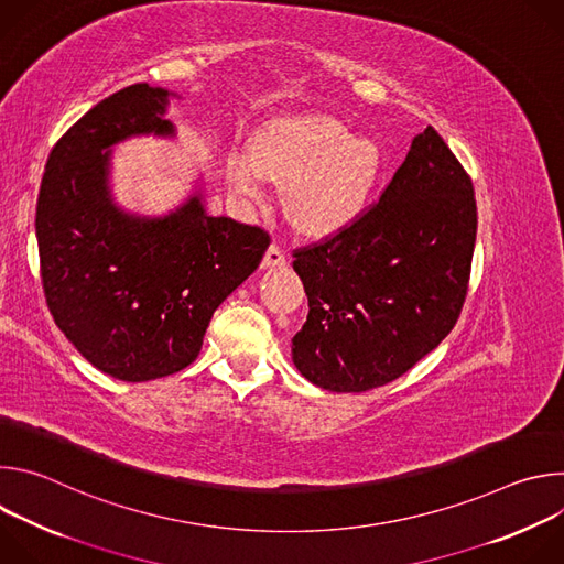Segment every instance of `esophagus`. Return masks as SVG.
Wrapping results in <instances>:
<instances>
[{"mask_svg": "<svg viewBox=\"0 0 564 564\" xmlns=\"http://www.w3.org/2000/svg\"><path fill=\"white\" fill-rule=\"evenodd\" d=\"M285 254H283V250L279 248V246H270L268 248V252H265V257H263V261H261V265L265 268V270H270V268H281V265H285Z\"/></svg>", "mask_w": 564, "mask_h": 564, "instance_id": "esophagus-1", "label": "esophagus"}]
</instances>
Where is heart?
<instances>
[{
	"label": "heart",
	"mask_w": 564,
	"mask_h": 564,
	"mask_svg": "<svg viewBox=\"0 0 564 564\" xmlns=\"http://www.w3.org/2000/svg\"><path fill=\"white\" fill-rule=\"evenodd\" d=\"M227 181L243 198H257L263 176L283 183V207L307 234L350 227L375 192L381 153L370 138H355L337 118L310 113L265 127L250 155H227Z\"/></svg>",
	"instance_id": "b5f03b06"
}]
</instances>
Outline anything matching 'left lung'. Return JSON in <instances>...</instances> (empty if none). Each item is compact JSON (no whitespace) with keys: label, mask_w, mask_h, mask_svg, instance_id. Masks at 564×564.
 <instances>
[{"label":"left lung","mask_w":564,"mask_h":564,"mask_svg":"<svg viewBox=\"0 0 564 564\" xmlns=\"http://www.w3.org/2000/svg\"><path fill=\"white\" fill-rule=\"evenodd\" d=\"M475 231L470 178L426 127L372 209L294 252L310 307L292 339L296 370L333 392H366L411 370L462 312Z\"/></svg>","instance_id":"left-lung-1"}]
</instances>
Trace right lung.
Segmentation results:
<instances>
[{
    "label": "right lung",
    "instance_id": "obj_1",
    "mask_svg": "<svg viewBox=\"0 0 564 564\" xmlns=\"http://www.w3.org/2000/svg\"><path fill=\"white\" fill-rule=\"evenodd\" d=\"M170 98L178 94L140 83L89 109L53 147L37 198L48 310L77 352L120 381L189 366L214 310L270 246L263 229L207 214L203 174L167 214L118 205L113 147L142 135L174 140Z\"/></svg>",
    "mask_w": 564,
    "mask_h": 564
}]
</instances>
